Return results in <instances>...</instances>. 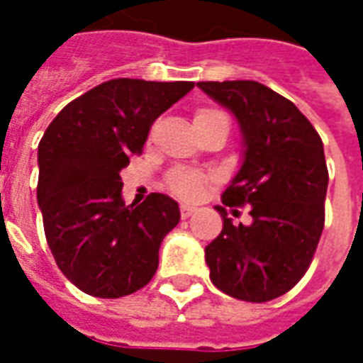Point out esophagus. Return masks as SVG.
Masks as SVG:
<instances>
[{"instance_id":"esophagus-1","label":"esophagus","mask_w":363,"mask_h":363,"mask_svg":"<svg viewBox=\"0 0 363 363\" xmlns=\"http://www.w3.org/2000/svg\"><path fill=\"white\" fill-rule=\"evenodd\" d=\"M192 213H196V208L190 204H181V218L182 220H186V218H190Z\"/></svg>"}]
</instances>
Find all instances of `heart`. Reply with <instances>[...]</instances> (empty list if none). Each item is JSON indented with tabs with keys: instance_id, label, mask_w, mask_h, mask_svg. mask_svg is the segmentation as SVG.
Here are the masks:
<instances>
[{
	"instance_id": "heart-1",
	"label": "heart",
	"mask_w": 363,
	"mask_h": 363,
	"mask_svg": "<svg viewBox=\"0 0 363 363\" xmlns=\"http://www.w3.org/2000/svg\"><path fill=\"white\" fill-rule=\"evenodd\" d=\"M210 114H220L218 111H212V108H202V111L196 112V118H202V116H210ZM206 182H208V177L198 171H174V173L169 174L167 179V184L169 189L173 190L174 194L184 198H194L198 196L202 190H204Z\"/></svg>"
}]
</instances>
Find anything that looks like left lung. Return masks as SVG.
Returning a JSON list of instances; mask_svg holds the SVG:
<instances>
[{"label": "left lung", "mask_w": 363, "mask_h": 363, "mask_svg": "<svg viewBox=\"0 0 363 363\" xmlns=\"http://www.w3.org/2000/svg\"><path fill=\"white\" fill-rule=\"evenodd\" d=\"M198 87L235 114L245 161L221 202L249 206L251 225L223 229L206 247L213 286L264 303L296 286L311 264L325 228L328 169L323 142L289 99L259 82H200Z\"/></svg>", "instance_id": "obj_1"}]
</instances>
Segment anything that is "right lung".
<instances>
[{"label": "right lung", "mask_w": 363, "mask_h": 363, "mask_svg": "<svg viewBox=\"0 0 363 363\" xmlns=\"http://www.w3.org/2000/svg\"><path fill=\"white\" fill-rule=\"evenodd\" d=\"M192 82L118 77L67 103L38 143L36 198L58 268L85 294L130 296L150 284L163 237L179 223L173 198L122 200L120 171L142 155L151 124Z\"/></svg>", "instance_id": "add662e5"}]
</instances>
